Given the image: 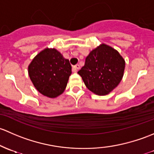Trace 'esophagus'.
Here are the masks:
<instances>
[{
  "label": "esophagus",
  "instance_id": "34e87169",
  "mask_svg": "<svg viewBox=\"0 0 154 154\" xmlns=\"http://www.w3.org/2000/svg\"><path fill=\"white\" fill-rule=\"evenodd\" d=\"M79 69H80V66H79V64H76V65L73 66V67H72V72H76Z\"/></svg>",
  "mask_w": 154,
  "mask_h": 154
}]
</instances>
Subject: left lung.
I'll list each match as a JSON object with an SVG mask.
<instances>
[{
	"label": "left lung",
	"instance_id": "obj_1",
	"mask_svg": "<svg viewBox=\"0 0 154 154\" xmlns=\"http://www.w3.org/2000/svg\"><path fill=\"white\" fill-rule=\"evenodd\" d=\"M125 67V61L119 52L102 44L90 52L78 73L90 91L105 96L120 83Z\"/></svg>",
	"mask_w": 154,
	"mask_h": 154
}]
</instances>
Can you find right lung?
Returning a JSON list of instances; mask_svg holds the SVG:
<instances>
[{
	"label": "right lung",
	"instance_id": "right-lung-1",
	"mask_svg": "<svg viewBox=\"0 0 154 154\" xmlns=\"http://www.w3.org/2000/svg\"><path fill=\"white\" fill-rule=\"evenodd\" d=\"M28 73L39 93L55 98L65 90L72 66L58 50L46 48L33 58L28 66Z\"/></svg>",
	"mask_w": 154,
	"mask_h": 154
}]
</instances>
